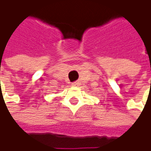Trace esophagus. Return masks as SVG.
<instances>
[{
	"mask_svg": "<svg viewBox=\"0 0 151 151\" xmlns=\"http://www.w3.org/2000/svg\"><path fill=\"white\" fill-rule=\"evenodd\" d=\"M78 84V83L77 82H74V83H72V86H77Z\"/></svg>",
	"mask_w": 151,
	"mask_h": 151,
	"instance_id": "esophagus-1",
	"label": "esophagus"
}]
</instances>
